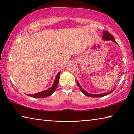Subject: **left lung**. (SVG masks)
<instances>
[{
  "instance_id": "8db88e82",
  "label": "left lung",
  "mask_w": 134,
  "mask_h": 134,
  "mask_svg": "<svg viewBox=\"0 0 134 134\" xmlns=\"http://www.w3.org/2000/svg\"><path fill=\"white\" fill-rule=\"evenodd\" d=\"M102 39H103L104 40H107V41L111 40V41L115 42V43L117 44V42H116L115 40L114 37H113V36L111 35L110 33H109V32H107V31H104V32H103V36H102ZM76 82H77L78 86L79 88V89L81 90V92L83 93L85 96H87L88 97H103V96L109 94H110L111 93L113 92V90H113L112 91H110V92H109L100 94H90L89 93H87V92H86L85 90H84L83 89H82V87L80 86V85H79V83H78V82L76 81Z\"/></svg>"
}]
</instances>
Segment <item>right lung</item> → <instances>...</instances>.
Here are the masks:
<instances>
[{
    "label": "right lung",
    "mask_w": 134,
    "mask_h": 134,
    "mask_svg": "<svg viewBox=\"0 0 134 134\" xmlns=\"http://www.w3.org/2000/svg\"><path fill=\"white\" fill-rule=\"evenodd\" d=\"M60 75V72H59L58 74L56 75V76L55 79V82H54L53 85L48 89L42 91V92H41L34 94H31V95L27 94V96H30L32 97H34V98H45V97H47L51 95H52L53 93V92H55L57 86H58V85L59 83Z\"/></svg>",
    "instance_id": "1"
}]
</instances>
